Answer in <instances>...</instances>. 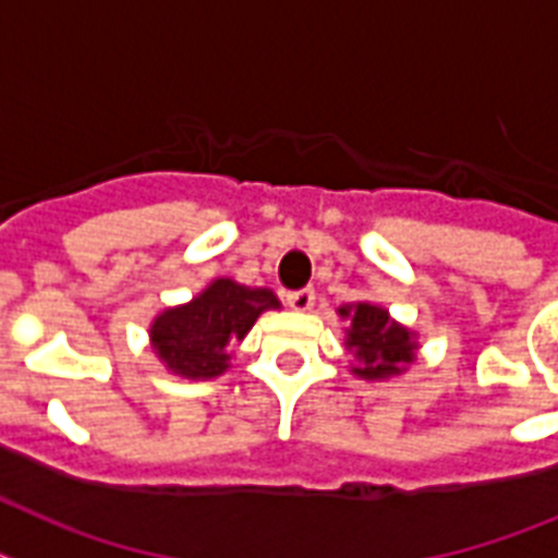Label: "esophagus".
I'll return each instance as SVG.
<instances>
[{
    "label": "esophagus",
    "mask_w": 558,
    "mask_h": 558,
    "mask_svg": "<svg viewBox=\"0 0 558 558\" xmlns=\"http://www.w3.org/2000/svg\"><path fill=\"white\" fill-rule=\"evenodd\" d=\"M287 303L292 306L294 312H306L312 310V303H315V289H294V292H287Z\"/></svg>",
    "instance_id": "34e87169"
}]
</instances>
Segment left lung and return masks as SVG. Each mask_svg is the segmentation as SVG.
Wrapping results in <instances>:
<instances>
[{"label":"left lung","mask_w":558,"mask_h":558,"mask_svg":"<svg viewBox=\"0 0 558 558\" xmlns=\"http://www.w3.org/2000/svg\"><path fill=\"white\" fill-rule=\"evenodd\" d=\"M352 308V306H350ZM341 315H352V326L347 332V350L357 357L355 373L364 378H387L401 373V364H410L415 343L404 326L392 324L387 312L369 303H357L352 313L341 310Z\"/></svg>","instance_id":"left-lung-1"}]
</instances>
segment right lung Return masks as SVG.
I'll return each instance as SVG.
<instances>
[{"mask_svg": "<svg viewBox=\"0 0 558 558\" xmlns=\"http://www.w3.org/2000/svg\"><path fill=\"white\" fill-rule=\"evenodd\" d=\"M264 310H278V298L269 289L215 280L192 303L154 320V350L169 369L185 378H215L229 364L226 347L243 341Z\"/></svg>", "mask_w": 558, "mask_h": 558, "instance_id": "right-lung-1", "label": "right lung"}]
</instances>
